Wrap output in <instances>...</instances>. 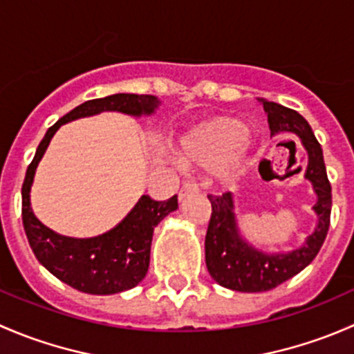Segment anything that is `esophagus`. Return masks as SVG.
Here are the masks:
<instances>
[{"mask_svg":"<svg viewBox=\"0 0 354 354\" xmlns=\"http://www.w3.org/2000/svg\"><path fill=\"white\" fill-rule=\"evenodd\" d=\"M194 194H198V185L194 183V181H185L183 187H181L180 194H178V197L180 200H183L185 197H188V195H194Z\"/></svg>","mask_w":354,"mask_h":354,"instance_id":"esophagus-1","label":"esophagus"}]
</instances>
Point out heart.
Wrapping results in <instances>:
<instances>
[{
  "instance_id": "b5f03b06",
  "label": "heart",
  "mask_w": 354,
  "mask_h": 354,
  "mask_svg": "<svg viewBox=\"0 0 354 354\" xmlns=\"http://www.w3.org/2000/svg\"><path fill=\"white\" fill-rule=\"evenodd\" d=\"M248 149L246 124L236 118L219 116L198 124L180 140L185 164L216 167L223 180H231Z\"/></svg>"
}]
</instances>
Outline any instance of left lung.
<instances>
[{
  "instance_id": "left-lung-1",
  "label": "left lung",
  "mask_w": 354,
  "mask_h": 354,
  "mask_svg": "<svg viewBox=\"0 0 354 354\" xmlns=\"http://www.w3.org/2000/svg\"><path fill=\"white\" fill-rule=\"evenodd\" d=\"M269 120L270 135L296 133L308 154L305 180L317 194L313 205L319 223L303 246L288 253H266L246 243L240 234L234 216V200L230 192L209 195L212 214L205 234L207 270L221 286L241 292H262L277 288L284 281L301 272L322 248L330 224L332 194L324 162L322 147L317 142L308 121L296 111L277 102L260 99Z\"/></svg>"
}]
</instances>
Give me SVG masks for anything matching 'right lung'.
Segmentation results:
<instances>
[{"mask_svg":"<svg viewBox=\"0 0 354 354\" xmlns=\"http://www.w3.org/2000/svg\"><path fill=\"white\" fill-rule=\"evenodd\" d=\"M157 106L159 101L154 95L138 94H114L84 102L46 131L34 159L28 164L22 187V221L28 245L35 259L53 276L78 291L88 295H114L137 286L149 270L154 227L167 214L178 209V195L162 202L142 195L137 205L116 227L99 236H62L44 226L32 212L30 187L39 160L44 156L53 135L68 121L94 116L102 111L142 116L154 113Z\"/></svg>","mask_w":354,"mask_h":354,"instance_id":"1","label":"right lung"}]
</instances>
